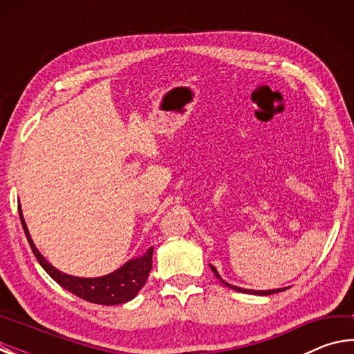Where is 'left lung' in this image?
Instances as JSON below:
<instances>
[{
  "mask_svg": "<svg viewBox=\"0 0 354 354\" xmlns=\"http://www.w3.org/2000/svg\"><path fill=\"white\" fill-rule=\"evenodd\" d=\"M211 268H212V272H214V274L215 277H217L221 283H223L225 286H227L230 287V289H234V290H237V292H245V293H253V295H273V293H278V292H283V290H286V289H274V290H250V289H241V287H236V286H231V284H227L226 281H223L221 279V277L218 274V272H217V268H215L214 266H211Z\"/></svg>",
  "mask_w": 354,
  "mask_h": 354,
  "instance_id": "8db88e82",
  "label": "left lung"
}]
</instances>
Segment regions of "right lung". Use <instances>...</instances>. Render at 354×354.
Segmentation results:
<instances>
[{
  "instance_id": "right-lung-1",
  "label": "right lung",
  "mask_w": 354,
  "mask_h": 354,
  "mask_svg": "<svg viewBox=\"0 0 354 354\" xmlns=\"http://www.w3.org/2000/svg\"><path fill=\"white\" fill-rule=\"evenodd\" d=\"M20 220L25 230L26 239L29 242L34 256L37 257V261L44 270L50 274V277L56 281L59 286H62L65 290L73 293V295L80 297L86 301H91L95 304H104V306H113V304H122L127 303L129 299H133L140 289L145 286L148 274L151 272L153 267V251L154 248H149L145 254L136 259H131L123 267H120L118 270L112 272L106 277L100 278H77L71 277V274L59 272L48 262L44 256L40 254V251L35 248L31 236L23 218L21 207L19 206Z\"/></svg>"
}]
</instances>
